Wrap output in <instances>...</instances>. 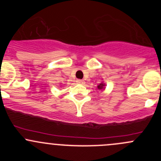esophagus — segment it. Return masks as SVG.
<instances>
[{
    "label": "esophagus",
    "mask_w": 161,
    "mask_h": 161,
    "mask_svg": "<svg viewBox=\"0 0 161 161\" xmlns=\"http://www.w3.org/2000/svg\"><path fill=\"white\" fill-rule=\"evenodd\" d=\"M76 82H77L78 84H84V83H85V82H84L83 80H82V79H77V80H76Z\"/></svg>",
    "instance_id": "34e87169"
}]
</instances>
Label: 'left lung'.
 Here are the masks:
<instances>
[{
	"mask_svg": "<svg viewBox=\"0 0 161 161\" xmlns=\"http://www.w3.org/2000/svg\"><path fill=\"white\" fill-rule=\"evenodd\" d=\"M104 84H103V83H100V85L98 86H97V88H98V90H103V89H104Z\"/></svg>",
	"mask_w": 161,
	"mask_h": 161,
	"instance_id": "left-lung-1",
	"label": "left lung"
}]
</instances>
